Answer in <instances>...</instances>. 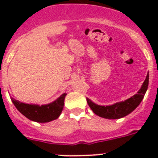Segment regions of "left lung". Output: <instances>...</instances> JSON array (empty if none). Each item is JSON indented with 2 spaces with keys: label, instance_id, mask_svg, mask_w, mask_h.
<instances>
[{
  "label": "left lung",
  "instance_id": "left-lung-1",
  "mask_svg": "<svg viewBox=\"0 0 158 158\" xmlns=\"http://www.w3.org/2000/svg\"><path fill=\"white\" fill-rule=\"evenodd\" d=\"M148 80H149V75L148 74L146 79L139 92L135 95L131 97L130 98L125 100V102H120L114 105L106 106L97 105L88 98H87V102H88L89 107L98 116L106 118V119H119V118L124 117L125 115H129L130 112H132L142 102L145 93L148 89Z\"/></svg>",
  "mask_w": 158,
  "mask_h": 158
}]
</instances>
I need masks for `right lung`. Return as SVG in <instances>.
I'll return each mask as SVG.
<instances>
[{
	"label": "right lung",
	"instance_id": "add662e5",
	"mask_svg": "<svg viewBox=\"0 0 158 158\" xmlns=\"http://www.w3.org/2000/svg\"><path fill=\"white\" fill-rule=\"evenodd\" d=\"M65 96L66 94H63L52 103L43 105L41 106L38 105L23 103L14 98H11V100L17 110L22 113L25 117L36 122L46 123L56 120L59 117L64 107Z\"/></svg>",
	"mask_w": 158,
	"mask_h": 158
}]
</instances>
